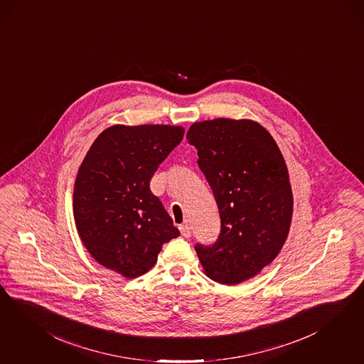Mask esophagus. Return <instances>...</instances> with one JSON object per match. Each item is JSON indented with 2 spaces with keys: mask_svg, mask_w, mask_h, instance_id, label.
Wrapping results in <instances>:
<instances>
[{
  "mask_svg": "<svg viewBox=\"0 0 364 364\" xmlns=\"http://www.w3.org/2000/svg\"><path fill=\"white\" fill-rule=\"evenodd\" d=\"M179 230H181V233H182L183 237H186V238L191 237V228H190V225H188V223L181 225V226H179Z\"/></svg>",
  "mask_w": 364,
  "mask_h": 364,
  "instance_id": "1",
  "label": "esophagus"
}]
</instances>
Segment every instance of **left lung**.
Wrapping results in <instances>:
<instances>
[{
    "label": "left lung",
    "mask_w": 364,
    "mask_h": 364,
    "mask_svg": "<svg viewBox=\"0 0 364 364\" xmlns=\"http://www.w3.org/2000/svg\"><path fill=\"white\" fill-rule=\"evenodd\" d=\"M186 139L220 211L221 232L196 252L214 282L235 285L270 264L289 232L294 197L282 154L269 132L252 120L194 123Z\"/></svg>",
    "instance_id": "8db88e82"
}]
</instances>
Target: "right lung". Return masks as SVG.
<instances>
[{"label": "right lung", "mask_w": 364, "mask_h": 364, "mask_svg": "<svg viewBox=\"0 0 364 364\" xmlns=\"http://www.w3.org/2000/svg\"><path fill=\"white\" fill-rule=\"evenodd\" d=\"M176 126H112L92 143L73 190L82 244L103 267L134 279L151 269L179 235L150 181L183 138Z\"/></svg>", "instance_id": "1"}]
</instances>
